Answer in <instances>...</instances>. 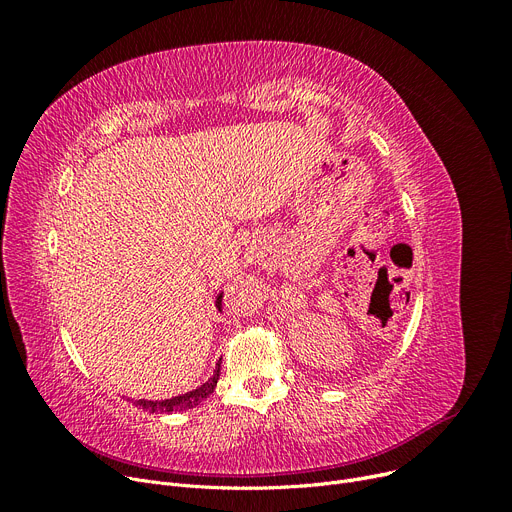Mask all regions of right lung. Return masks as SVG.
<instances>
[{"instance_id":"1","label":"right lung","mask_w":512,"mask_h":512,"mask_svg":"<svg viewBox=\"0 0 512 512\" xmlns=\"http://www.w3.org/2000/svg\"><path fill=\"white\" fill-rule=\"evenodd\" d=\"M222 292L215 297V309L222 311ZM220 367H222V359L218 361V365H215V371L211 378L201 384L197 390H191L186 394H178V396H172V398H166V400H145V398H139L134 400V405L149 411V413H176V411H186V409H193L197 407L201 400H205L213 390L215 386H218V380H220Z\"/></svg>"}]
</instances>
